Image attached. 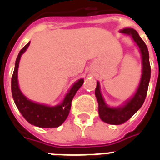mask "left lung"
<instances>
[{
  "instance_id": "obj_1",
  "label": "left lung",
  "mask_w": 160,
  "mask_h": 160,
  "mask_svg": "<svg viewBox=\"0 0 160 160\" xmlns=\"http://www.w3.org/2000/svg\"><path fill=\"white\" fill-rule=\"evenodd\" d=\"M121 33L130 36L137 45L141 56V76L140 83L133 96L124 101L120 106H110L106 104L101 93L100 84L97 81L95 96L98 103V114L103 122L112 125H119L125 122L137 112L144 103L148 92V85L151 77V67L149 62V53L144 41L141 39L138 32L133 28H123L119 31Z\"/></svg>"
}]
</instances>
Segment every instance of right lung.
<instances>
[{"label":"right lung","instance_id":"right-lung-1","mask_svg":"<svg viewBox=\"0 0 160 160\" xmlns=\"http://www.w3.org/2000/svg\"><path fill=\"white\" fill-rule=\"evenodd\" d=\"M30 42H28L20 51L17 56L15 62L14 71L12 77V98L16 106L24 118L32 125L39 128H56L64 122L69 114L71 102L76 92L83 85L84 79L76 80L65 95L62 103L55 106L40 104L31 100L26 98L20 90L18 80V70L20 58L26 50L28 49Z\"/></svg>","mask_w":160,"mask_h":160}]
</instances>
